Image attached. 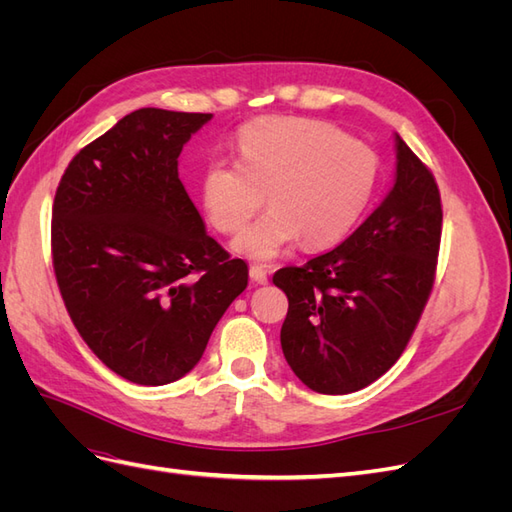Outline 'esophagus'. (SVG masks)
Instances as JSON below:
<instances>
[{"instance_id":"esophagus-1","label":"esophagus","mask_w":512,"mask_h":512,"mask_svg":"<svg viewBox=\"0 0 512 512\" xmlns=\"http://www.w3.org/2000/svg\"><path fill=\"white\" fill-rule=\"evenodd\" d=\"M250 277H252V282H256V284H267V280H269L267 269L260 267V265L250 267Z\"/></svg>"}]
</instances>
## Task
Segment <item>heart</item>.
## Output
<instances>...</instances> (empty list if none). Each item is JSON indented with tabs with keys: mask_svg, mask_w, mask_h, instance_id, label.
<instances>
[{
	"mask_svg": "<svg viewBox=\"0 0 512 512\" xmlns=\"http://www.w3.org/2000/svg\"><path fill=\"white\" fill-rule=\"evenodd\" d=\"M237 153V162L211 160L205 166L200 200L209 222L235 235L267 194L271 209L232 243L252 260H271L299 237L312 250L342 241L374 194V151L329 123L256 119L239 130Z\"/></svg>",
	"mask_w": 512,
	"mask_h": 512,
	"instance_id": "heart-1",
	"label": "heart"
}]
</instances>
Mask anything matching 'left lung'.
Wrapping results in <instances>:
<instances>
[{"label": "left lung", "instance_id": "obj_1", "mask_svg": "<svg viewBox=\"0 0 512 512\" xmlns=\"http://www.w3.org/2000/svg\"><path fill=\"white\" fill-rule=\"evenodd\" d=\"M395 183L335 250L284 267L282 350L309 389L346 395L389 371L406 350L436 277L442 203L431 170L395 134Z\"/></svg>", "mask_w": 512, "mask_h": 512}]
</instances>
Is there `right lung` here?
Here are the masks:
<instances>
[{
  "instance_id": "obj_1",
  "label": "right lung",
  "mask_w": 512,
  "mask_h": 512,
  "mask_svg": "<svg viewBox=\"0 0 512 512\" xmlns=\"http://www.w3.org/2000/svg\"><path fill=\"white\" fill-rule=\"evenodd\" d=\"M211 117L138 108L76 153L55 192L61 299L91 352L134 384L188 374L247 286L179 179L183 145Z\"/></svg>"
}]
</instances>
